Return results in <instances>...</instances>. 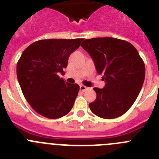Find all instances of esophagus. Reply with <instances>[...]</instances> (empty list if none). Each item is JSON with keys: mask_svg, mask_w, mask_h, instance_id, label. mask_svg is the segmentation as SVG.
<instances>
[{"mask_svg": "<svg viewBox=\"0 0 159 159\" xmlns=\"http://www.w3.org/2000/svg\"><path fill=\"white\" fill-rule=\"evenodd\" d=\"M80 88L81 92H85V91L88 89V88L85 86H84V85H80Z\"/></svg>", "mask_w": 159, "mask_h": 159, "instance_id": "1", "label": "esophagus"}]
</instances>
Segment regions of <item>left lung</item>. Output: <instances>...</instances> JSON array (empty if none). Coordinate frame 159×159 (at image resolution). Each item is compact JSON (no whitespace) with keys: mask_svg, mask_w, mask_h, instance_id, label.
I'll return each instance as SVG.
<instances>
[{"mask_svg":"<svg viewBox=\"0 0 159 159\" xmlns=\"http://www.w3.org/2000/svg\"><path fill=\"white\" fill-rule=\"evenodd\" d=\"M81 46L106 82L102 89L94 88L97 96L90 109L102 119L123 116L136 100L145 80V64L137 49L126 40L112 37L87 39Z\"/></svg>","mask_w":159,"mask_h":159,"instance_id":"left-lung-1","label":"left lung"}]
</instances>
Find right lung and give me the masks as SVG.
<instances>
[{
  "instance_id": "right-lung-1",
  "label": "right lung",
  "mask_w": 159,
  "mask_h": 159,
  "mask_svg": "<svg viewBox=\"0 0 159 159\" xmlns=\"http://www.w3.org/2000/svg\"><path fill=\"white\" fill-rule=\"evenodd\" d=\"M84 40L48 39L32 43L16 64V75L23 95L32 109L48 119H59L72 108L80 86L59 76L67 67L70 55Z\"/></svg>"
}]
</instances>
